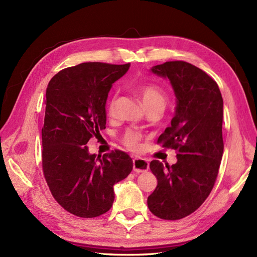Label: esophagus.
Segmentation results:
<instances>
[{
    "label": "esophagus",
    "mask_w": 257,
    "mask_h": 257,
    "mask_svg": "<svg viewBox=\"0 0 257 257\" xmlns=\"http://www.w3.org/2000/svg\"><path fill=\"white\" fill-rule=\"evenodd\" d=\"M133 169L137 174L146 173L147 170L149 169V163H148V161L145 159L136 158L133 160Z\"/></svg>",
    "instance_id": "esophagus-1"
}]
</instances>
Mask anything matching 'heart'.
<instances>
[{
    "instance_id": "heart-1",
    "label": "heart",
    "mask_w": 257,
    "mask_h": 257,
    "mask_svg": "<svg viewBox=\"0 0 257 257\" xmlns=\"http://www.w3.org/2000/svg\"><path fill=\"white\" fill-rule=\"evenodd\" d=\"M139 95L142 97L143 104L147 109L151 108H159L161 110H164L167 104V97L159 87L153 84H146L138 89ZM115 103H116V95H113L108 103V113L112 115L115 110ZM122 141L126 147L131 149H137L139 146V141H141V135L135 131H127L124 134Z\"/></svg>"
}]
</instances>
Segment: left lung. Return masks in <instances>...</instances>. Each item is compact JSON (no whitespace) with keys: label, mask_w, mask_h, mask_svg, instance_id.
Returning <instances> with one entry per match:
<instances>
[{"label":"left lung","mask_w":257,"mask_h":257,"mask_svg":"<svg viewBox=\"0 0 257 257\" xmlns=\"http://www.w3.org/2000/svg\"><path fill=\"white\" fill-rule=\"evenodd\" d=\"M150 72L168 79L176 96L170 126L158 143L177 150V163H150L158 185L148 197L150 211L163 220L193 213L211 192L223 155V98L216 82L183 61L165 62Z\"/></svg>","instance_id":"8db88e82"}]
</instances>
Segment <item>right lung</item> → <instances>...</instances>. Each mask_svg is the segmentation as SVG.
<instances>
[{"label": "right lung", "mask_w": 257, "mask_h": 257, "mask_svg": "<svg viewBox=\"0 0 257 257\" xmlns=\"http://www.w3.org/2000/svg\"><path fill=\"white\" fill-rule=\"evenodd\" d=\"M128 68L130 63H81L62 69L46 90L44 175L54 199L77 216L106 213L114 200L113 185L133 169L125 152L116 150L100 158L87 146L105 130L108 93Z\"/></svg>", "instance_id": "1"}]
</instances>
